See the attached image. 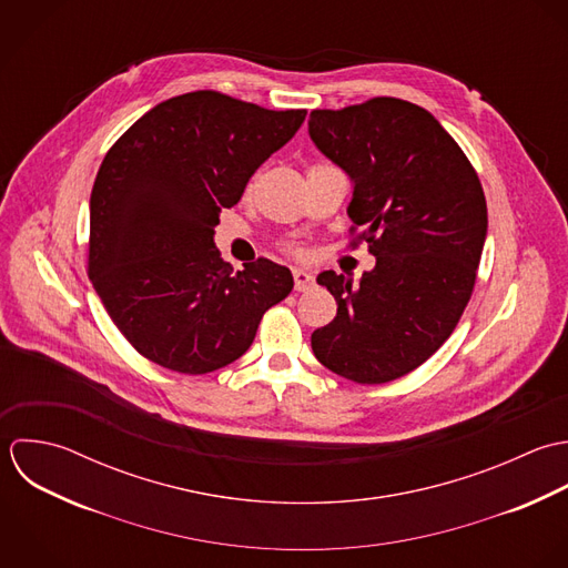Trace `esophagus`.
<instances>
[{"label":"esophagus","instance_id":"obj_1","mask_svg":"<svg viewBox=\"0 0 568 568\" xmlns=\"http://www.w3.org/2000/svg\"><path fill=\"white\" fill-rule=\"evenodd\" d=\"M293 280H295V291H308L315 284V275L306 268H295Z\"/></svg>","mask_w":568,"mask_h":568}]
</instances>
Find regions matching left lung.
Returning a JSON list of instances; mask_svg holds the SVG:
<instances>
[{"label":"left lung","instance_id":"left-lung-1","mask_svg":"<svg viewBox=\"0 0 568 568\" xmlns=\"http://www.w3.org/2000/svg\"><path fill=\"white\" fill-rule=\"evenodd\" d=\"M308 134L348 174V215L377 257L357 284L320 273L337 317L311 346L339 377L387 383L427 362L456 328L487 237L485 193L458 143L414 103L377 97L313 110Z\"/></svg>","mask_w":568,"mask_h":568}]
</instances>
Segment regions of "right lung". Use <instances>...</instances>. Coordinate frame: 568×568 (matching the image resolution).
<instances>
[{"instance_id": "add662e5", "label": "right lung", "mask_w": 568, "mask_h": 568, "mask_svg": "<svg viewBox=\"0 0 568 568\" xmlns=\"http://www.w3.org/2000/svg\"><path fill=\"white\" fill-rule=\"evenodd\" d=\"M306 110L197 90L143 114L105 154L90 195L88 273L123 337L150 362L206 375L240 359L293 291L286 266L222 262L213 235Z\"/></svg>"}]
</instances>
